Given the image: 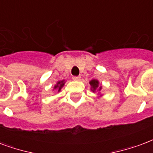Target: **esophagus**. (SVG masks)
<instances>
[{"label": "esophagus", "instance_id": "34e87169", "mask_svg": "<svg viewBox=\"0 0 153 153\" xmlns=\"http://www.w3.org/2000/svg\"><path fill=\"white\" fill-rule=\"evenodd\" d=\"M73 80H74V81H79L80 79H81V77L80 76H73Z\"/></svg>", "mask_w": 153, "mask_h": 153}]
</instances>
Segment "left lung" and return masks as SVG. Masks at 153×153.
I'll return each mask as SVG.
<instances>
[{"instance_id": "obj_1", "label": "left lung", "mask_w": 153, "mask_h": 153, "mask_svg": "<svg viewBox=\"0 0 153 153\" xmlns=\"http://www.w3.org/2000/svg\"><path fill=\"white\" fill-rule=\"evenodd\" d=\"M90 85H91V91L93 92H95L96 91H100L101 89H102V87L100 86L99 87V84H100V82L98 80L96 79H92L91 81H90Z\"/></svg>"}]
</instances>
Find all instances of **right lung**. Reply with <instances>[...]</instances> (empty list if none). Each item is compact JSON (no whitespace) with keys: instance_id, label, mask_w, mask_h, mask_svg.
Here are the masks:
<instances>
[{"instance_id":"add662e5","label":"right lung","mask_w":153,"mask_h":153,"mask_svg":"<svg viewBox=\"0 0 153 153\" xmlns=\"http://www.w3.org/2000/svg\"><path fill=\"white\" fill-rule=\"evenodd\" d=\"M64 84H65V80H62V81H59L57 82V84L54 86V89L58 90V91H61V89L62 88V87L64 86Z\"/></svg>"}]
</instances>
